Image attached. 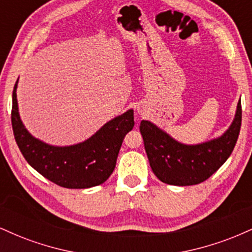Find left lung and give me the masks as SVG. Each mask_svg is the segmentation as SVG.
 Segmentation results:
<instances>
[{
  "mask_svg": "<svg viewBox=\"0 0 252 252\" xmlns=\"http://www.w3.org/2000/svg\"><path fill=\"white\" fill-rule=\"evenodd\" d=\"M242 124V104L235 118L219 137L199 144L178 142L149 121L140 126L149 164L158 180L174 186H190L207 180L227 160L235 148Z\"/></svg>",
  "mask_w": 252,
  "mask_h": 252,
  "instance_id": "obj_1",
  "label": "left lung"
}]
</instances>
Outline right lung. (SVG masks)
Segmentation results:
<instances>
[{
  "instance_id": "1",
  "label": "right lung",
  "mask_w": 252,
  "mask_h": 252,
  "mask_svg": "<svg viewBox=\"0 0 252 252\" xmlns=\"http://www.w3.org/2000/svg\"><path fill=\"white\" fill-rule=\"evenodd\" d=\"M17 82L13 90L11 126L26 161L46 179L65 189H90L108 180L124 137L134 128V110L109 121L84 142L51 146L34 137L22 123L17 106Z\"/></svg>"
}]
</instances>
